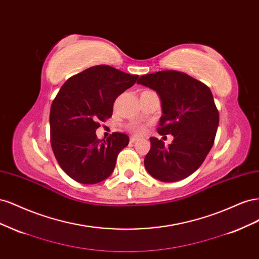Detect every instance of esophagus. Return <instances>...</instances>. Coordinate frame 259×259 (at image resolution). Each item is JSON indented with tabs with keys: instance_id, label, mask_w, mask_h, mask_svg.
Segmentation results:
<instances>
[{
	"instance_id": "esophagus-1",
	"label": "esophagus",
	"mask_w": 259,
	"mask_h": 259,
	"mask_svg": "<svg viewBox=\"0 0 259 259\" xmlns=\"http://www.w3.org/2000/svg\"><path fill=\"white\" fill-rule=\"evenodd\" d=\"M138 140V138L137 137H135V136H133V137H131V139H130V142L131 143H135V142H137Z\"/></svg>"
}]
</instances>
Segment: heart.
Here are the masks:
<instances>
[{"label": "heart", "mask_w": 259, "mask_h": 259, "mask_svg": "<svg viewBox=\"0 0 259 259\" xmlns=\"http://www.w3.org/2000/svg\"><path fill=\"white\" fill-rule=\"evenodd\" d=\"M128 131L134 133V134H136V135H143L145 133V126L142 124L134 123V124L128 125Z\"/></svg>", "instance_id": "heart-1"}]
</instances>
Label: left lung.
Returning a JSON list of instances; mask_svg holds the SVG:
<instances>
[{"label": "left lung", "instance_id": "1", "mask_svg": "<svg viewBox=\"0 0 259 259\" xmlns=\"http://www.w3.org/2000/svg\"><path fill=\"white\" fill-rule=\"evenodd\" d=\"M137 83L159 94L163 114L158 133L174 136L168 146L158 138H150L146 169L165 183L190 176L204 162L218 127L219 113L210 90L204 83L175 70L145 74Z\"/></svg>", "mask_w": 259, "mask_h": 259}]
</instances>
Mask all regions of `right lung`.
Instances as JSON below:
<instances>
[{
  "label": "right lung",
  "mask_w": 259,
  "mask_h": 259,
  "mask_svg": "<svg viewBox=\"0 0 259 259\" xmlns=\"http://www.w3.org/2000/svg\"><path fill=\"white\" fill-rule=\"evenodd\" d=\"M137 74L113 67H91L68 79L53 100L51 145L60 167L75 182L93 185L111 175L116 156L128 145L123 133L106 140L96 136L100 122L111 117L116 97L136 83Z\"/></svg>",
  "instance_id": "obj_1"
}]
</instances>
